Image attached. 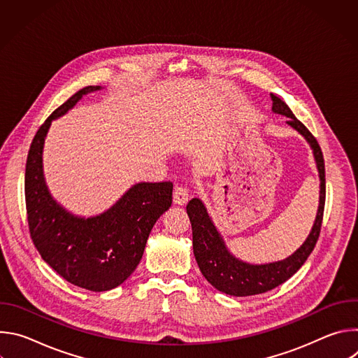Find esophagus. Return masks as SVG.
I'll return each mask as SVG.
<instances>
[{"label":"esophagus","instance_id":"34e87169","mask_svg":"<svg viewBox=\"0 0 358 358\" xmlns=\"http://www.w3.org/2000/svg\"><path fill=\"white\" fill-rule=\"evenodd\" d=\"M173 198H174V203H177V206H184V203H187V201H188V198H189V194H188L187 187H184V185H176Z\"/></svg>","mask_w":358,"mask_h":358}]
</instances>
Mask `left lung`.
Masks as SVG:
<instances>
[{
  "label": "left lung",
  "instance_id": "8db88e82",
  "mask_svg": "<svg viewBox=\"0 0 358 358\" xmlns=\"http://www.w3.org/2000/svg\"><path fill=\"white\" fill-rule=\"evenodd\" d=\"M271 96L273 101L272 110L275 113L286 116L289 119L287 124L296 129L308 140L313 150V156L320 177L319 210L310 235L289 258L265 265H250L235 258L227 249L225 242L222 241L220 232L211 221L202 201L198 198H192L187 206V214L189 217L192 228V249L195 261L203 278L215 289L231 296L259 294L285 283L308 261L309 255L316 246L323 222L326 201V173L322 148L315 136L300 120L296 119V116L292 113L285 101L275 94Z\"/></svg>",
  "mask_w": 358,
  "mask_h": 358
}]
</instances>
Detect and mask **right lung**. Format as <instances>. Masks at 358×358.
<instances>
[{
  "mask_svg": "<svg viewBox=\"0 0 358 358\" xmlns=\"http://www.w3.org/2000/svg\"><path fill=\"white\" fill-rule=\"evenodd\" d=\"M99 89H80L38 129L27 159L25 203L29 234L42 259L69 283L106 292L122 285L137 268L151 228L171 207L173 182H138L112 208L90 218L68 213L50 196L42 171L49 126L83 94Z\"/></svg>",
  "mask_w": 358,
  "mask_h": 358,
  "instance_id": "1",
  "label": "right lung"
}]
</instances>
